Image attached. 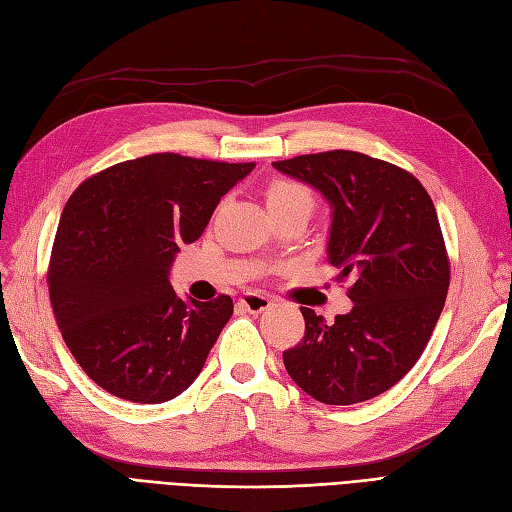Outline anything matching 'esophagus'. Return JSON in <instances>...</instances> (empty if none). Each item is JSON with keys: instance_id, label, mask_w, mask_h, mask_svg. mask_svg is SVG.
<instances>
[{"instance_id": "1", "label": "esophagus", "mask_w": 512, "mask_h": 512, "mask_svg": "<svg viewBox=\"0 0 512 512\" xmlns=\"http://www.w3.org/2000/svg\"><path fill=\"white\" fill-rule=\"evenodd\" d=\"M239 303H241V307L245 309V312H250V314H262V312H265V309L271 307V299L262 297V294H254V292L243 294V297L239 299Z\"/></svg>"}]
</instances>
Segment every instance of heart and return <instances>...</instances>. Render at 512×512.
Returning <instances> with one entry per match:
<instances>
[{"label":"heart","instance_id":"1","mask_svg":"<svg viewBox=\"0 0 512 512\" xmlns=\"http://www.w3.org/2000/svg\"><path fill=\"white\" fill-rule=\"evenodd\" d=\"M312 207L314 196L303 183L292 179H273L267 188V207L286 209V207Z\"/></svg>","mask_w":512,"mask_h":512}]
</instances>
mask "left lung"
<instances>
[{
    "mask_svg": "<svg viewBox=\"0 0 512 512\" xmlns=\"http://www.w3.org/2000/svg\"><path fill=\"white\" fill-rule=\"evenodd\" d=\"M331 207L327 260L350 277L348 314L327 324L301 307L305 335L284 352L288 376L329 406L361 404L404 378L436 329L448 292L436 207L408 170L356 151L273 162Z\"/></svg>",
    "mask_w": 512,
    "mask_h": 512,
    "instance_id": "8db88e82",
    "label": "left lung"
}]
</instances>
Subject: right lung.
<instances>
[{
  "label": "right lung",
  "instance_id": "1",
  "mask_svg": "<svg viewBox=\"0 0 512 512\" xmlns=\"http://www.w3.org/2000/svg\"><path fill=\"white\" fill-rule=\"evenodd\" d=\"M254 166L153 153L102 170L70 196L49 294L66 346L104 391L162 404L203 371L232 299H181L170 267L179 245L203 235L220 198Z\"/></svg>",
  "mask_w": 512,
  "mask_h": 512
}]
</instances>
